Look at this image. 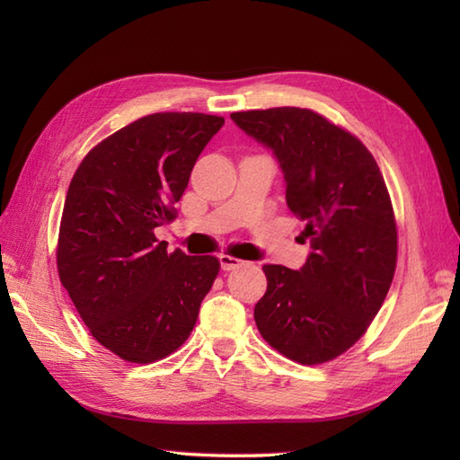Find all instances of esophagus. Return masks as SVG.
<instances>
[{
  "label": "esophagus",
  "instance_id": "1",
  "mask_svg": "<svg viewBox=\"0 0 460 460\" xmlns=\"http://www.w3.org/2000/svg\"><path fill=\"white\" fill-rule=\"evenodd\" d=\"M219 265H221L223 270H235V269L245 265V261H241L237 257H231V255H219Z\"/></svg>",
  "mask_w": 460,
  "mask_h": 460
}]
</instances>
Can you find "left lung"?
Instances as JSON below:
<instances>
[{
  "label": "left lung",
  "mask_w": 460,
  "mask_h": 460,
  "mask_svg": "<svg viewBox=\"0 0 460 460\" xmlns=\"http://www.w3.org/2000/svg\"><path fill=\"white\" fill-rule=\"evenodd\" d=\"M231 120L277 158L312 249L298 270L262 267L257 328L282 356L324 364L364 336L392 287L397 229L384 175L356 136L308 109L233 112Z\"/></svg>",
  "instance_id": "left-lung-1"
}]
</instances>
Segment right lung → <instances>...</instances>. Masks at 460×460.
Returning a JSON list of instances; mask_svg holds the SVG:
<instances>
[{
	"mask_svg": "<svg viewBox=\"0 0 460 460\" xmlns=\"http://www.w3.org/2000/svg\"><path fill=\"white\" fill-rule=\"evenodd\" d=\"M225 119L158 112L86 154L68 185L57 267L96 341L134 364L178 349L195 326L219 261L190 257L154 229L175 219L195 162Z\"/></svg>",
	"mask_w": 460,
	"mask_h": 460,
	"instance_id": "1",
	"label": "right lung"
}]
</instances>
